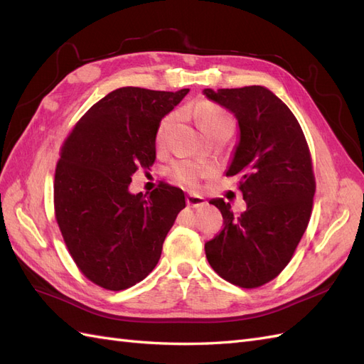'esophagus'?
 Returning a JSON list of instances; mask_svg holds the SVG:
<instances>
[{
    "label": "esophagus",
    "mask_w": 364,
    "mask_h": 364,
    "mask_svg": "<svg viewBox=\"0 0 364 364\" xmlns=\"http://www.w3.org/2000/svg\"><path fill=\"white\" fill-rule=\"evenodd\" d=\"M186 203H188V206L191 208H200L206 205V200L199 194H188L186 196Z\"/></svg>",
    "instance_id": "obj_1"
}]
</instances>
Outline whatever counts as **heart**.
<instances>
[{"mask_svg": "<svg viewBox=\"0 0 364 364\" xmlns=\"http://www.w3.org/2000/svg\"><path fill=\"white\" fill-rule=\"evenodd\" d=\"M194 115L199 121L200 129L205 132V134H211L213 130L223 127V126H234V119L230 117L225 109H222L220 106L209 103V102H202L196 106L194 109ZM174 123V115H167L161 119V123L156 129V142L158 144H162L165 136H167V132L170 130L171 124ZM173 174L178 178L181 182L186 183V185H196L197 178H199V168L194 167L191 164H174L171 168Z\"/></svg>", "mask_w": 364, "mask_h": 364, "instance_id": "1", "label": "heart"}]
</instances>
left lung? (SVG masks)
<instances>
[{"instance_id": "left-lung-1", "label": "left lung", "mask_w": 364, "mask_h": 364, "mask_svg": "<svg viewBox=\"0 0 364 364\" xmlns=\"http://www.w3.org/2000/svg\"><path fill=\"white\" fill-rule=\"evenodd\" d=\"M203 94L238 121L226 176H240L247 203L235 217L223 199L209 200L222 213L225 228L205 245V253L223 279L255 289L287 266L310 222L316 191L310 150L290 109L267 87H206Z\"/></svg>"}]
</instances>
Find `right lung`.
<instances>
[{"instance_id":"right-lung-1","label":"right lung","mask_w":364,"mask_h":364,"mask_svg":"<svg viewBox=\"0 0 364 364\" xmlns=\"http://www.w3.org/2000/svg\"><path fill=\"white\" fill-rule=\"evenodd\" d=\"M190 90L119 87L77 123L60 150L54 211L73 259L85 277L119 291L144 279L185 208L179 188L161 183L150 197L132 194L138 168L156 159V129Z\"/></svg>"}]
</instances>
